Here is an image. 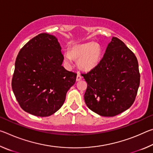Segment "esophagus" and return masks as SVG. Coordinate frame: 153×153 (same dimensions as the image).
<instances>
[{"mask_svg": "<svg viewBox=\"0 0 153 153\" xmlns=\"http://www.w3.org/2000/svg\"><path fill=\"white\" fill-rule=\"evenodd\" d=\"M82 79V76L80 75L79 72H77V77H76V81H79V80H81Z\"/></svg>", "mask_w": 153, "mask_h": 153, "instance_id": "obj_1", "label": "esophagus"}]
</instances>
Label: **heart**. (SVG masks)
I'll use <instances>...</instances> for the list:
<instances>
[{"label": "heart", "instance_id": "heart-1", "mask_svg": "<svg viewBox=\"0 0 153 153\" xmlns=\"http://www.w3.org/2000/svg\"><path fill=\"white\" fill-rule=\"evenodd\" d=\"M101 56V48L96 42H87L76 45L71 48L70 53L65 52L64 60L71 65L73 59L77 61L79 67L84 71H90L97 65Z\"/></svg>", "mask_w": 153, "mask_h": 153}]
</instances>
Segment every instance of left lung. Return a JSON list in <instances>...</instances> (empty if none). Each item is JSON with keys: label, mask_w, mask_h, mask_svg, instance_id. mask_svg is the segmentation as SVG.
I'll use <instances>...</instances> for the list:
<instances>
[{"label": "left lung", "mask_w": 153, "mask_h": 153, "mask_svg": "<svg viewBox=\"0 0 153 153\" xmlns=\"http://www.w3.org/2000/svg\"><path fill=\"white\" fill-rule=\"evenodd\" d=\"M82 76L88 84L84 94L87 107L105 117L117 115L132 105L140 79L136 56L116 37L99 63Z\"/></svg>", "instance_id": "8db88e82"}]
</instances>
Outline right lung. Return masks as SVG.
Returning <instances> with one entry per match:
<instances>
[{
	"label": "right lung",
	"instance_id": "1",
	"mask_svg": "<svg viewBox=\"0 0 153 153\" xmlns=\"http://www.w3.org/2000/svg\"><path fill=\"white\" fill-rule=\"evenodd\" d=\"M57 38L42 33L23 46L15 64L11 86L20 107L38 117H48L63 105L77 74L62 66Z\"/></svg>",
	"mask_w": 153,
	"mask_h": 153
}]
</instances>
